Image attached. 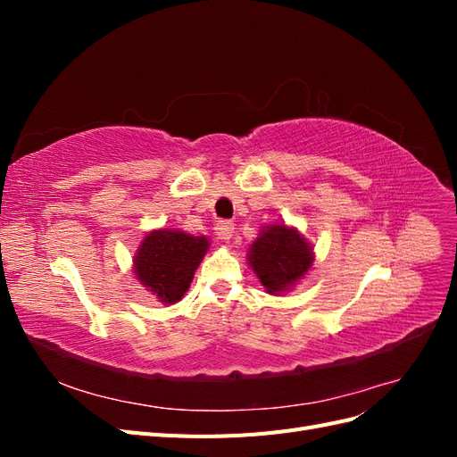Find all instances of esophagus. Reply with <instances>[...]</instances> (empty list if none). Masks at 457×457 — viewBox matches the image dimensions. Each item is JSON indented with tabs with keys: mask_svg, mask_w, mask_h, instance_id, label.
I'll use <instances>...</instances> for the list:
<instances>
[{
	"mask_svg": "<svg viewBox=\"0 0 457 457\" xmlns=\"http://www.w3.org/2000/svg\"><path fill=\"white\" fill-rule=\"evenodd\" d=\"M232 232H234V223H232V220H227V219H223V220H217V225H215V234H217V238H219V240H223V242L230 240Z\"/></svg>",
	"mask_w": 457,
	"mask_h": 457,
	"instance_id": "obj_1",
	"label": "esophagus"
}]
</instances>
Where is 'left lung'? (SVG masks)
<instances>
[{"label":"left lung","instance_id":"1","mask_svg":"<svg viewBox=\"0 0 457 457\" xmlns=\"http://www.w3.org/2000/svg\"><path fill=\"white\" fill-rule=\"evenodd\" d=\"M250 265L269 294H280L311 269L312 252L297 230L272 225L252 244Z\"/></svg>","mask_w":457,"mask_h":457}]
</instances>
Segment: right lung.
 Returning <instances> with one entry per match:
<instances>
[{"instance_id":"right-lung-1","label":"right lung","mask_w":457,"mask_h":457,"mask_svg":"<svg viewBox=\"0 0 457 457\" xmlns=\"http://www.w3.org/2000/svg\"><path fill=\"white\" fill-rule=\"evenodd\" d=\"M207 238L179 230H154L135 257V274L162 303H175L190 287L207 252Z\"/></svg>"}]
</instances>
